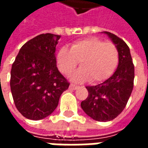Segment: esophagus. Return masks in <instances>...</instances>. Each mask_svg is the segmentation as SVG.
Instances as JSON below:
<instances>
[{"instance_id":"esophagus-1","label":"esophagus","mask_w":148,"mask_h":148,"mask_svg":"<svg viewBox=\"0 0 148 148\" xmlns=\"http://www.w3.org/2000/svg\"><path fill=\"white\" fill-rule=\"evenodd\" d=\"M77 88H78V86H75L74 84H71V85H70V89H71V90H77Z\"/></svg>"}]
</instances>
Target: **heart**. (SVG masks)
Returning <instances> with one entry per match:
<instances>
[{
  "mask_svg": "<svg viewBox=\"0 0 148 148\" xmlns=\"http://www.w3.org/2000/svg\"><path fill=\"white\" fill-rule=\"evenodd\" d=\"M118 61L116 47L96 37L74 42L71 50L63 47L56 57L58 70L65 75L71 74L80 62L82 68L72 76V80L77 82L90 79V82L97 83L106 80L115 71Z\"/></svg>",
  "mask_w": 148,
  "mask_h": 148,
  "instance_id": "b5f03b06",
  "label": "heart"
}]
</instances>
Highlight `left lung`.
I'll return each mask as SVG.
<instances>
[{
    "label": "left lung",
    "mask_w": 148,
    "mask_h": 148,
    "mask_svg": "<svg viewBox=\"0 0 148 148\" xmlns=\"http://www.w3.org/2000/svg\"><path fill=\"white\" fill-rule=\"evenodd\" d=\"M118 50L119 63L114 74L104 82L86 86L89 95L81 107L90 117L106 122L121 114L127 105L133 89L135 71L128 46L123 39L109 32H103Z\"/></svg>",
    "instance_id": "left-lung-1"
}]
</instances>
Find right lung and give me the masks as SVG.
Segmentation results:
<instances>
[{
    "label": "right lung",
    "mask_w": 148,
    "mask_h": 148,
    "mask_svg": "<svg viewBox=\"0 0 148 148\" xmlns=\"http://www.w3.org/2000/svg\"><path fill=\"white\" fill-rule=\"evenodd\" d=\"M60 36L41 34L22 46L11 70L15 106L24 117L38 121L57 108L70 83L58 71L55 50Z\"/></svg>",
    "instance_id": "right-lung-1"
}]
</instances>
